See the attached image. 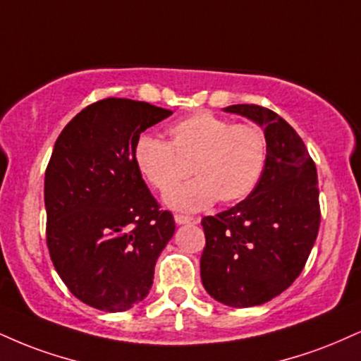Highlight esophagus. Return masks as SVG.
Instances as JSON below:
<instances>
[{
	"label": "esophagus",
	"mask_w": 361,
	"mask_h": 361,
	"mask_svg": "<svg viewBox=\"0 0 361 361\" xmlns=\"http://www.w3.org/2000/svg\"><path fill=\"white\" fill-rule=\"evenodd\" d=\"M175 222H176L178 225L198 224V219H193V216H186V215H175Z\"/></svg>",
	"instance_id": "34e87169"
}]
</instances>
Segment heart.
Here are the masks:
<instances>
[{"instance_id":"heart-1","label":"heart","mask_w":361,"mask_h":361,"mask_svg":"<svg viewBox=\"0 0 361 361\" xmlns=\"http://www.w3.org/2000/svg\"><path fill=\"white\" fill-rule=\"evenodd\" d=\"M169 142L142 134L134 145V163L145 180L167 192L189 174L197 176L164 195L178 212H198L216 200L232 205L254 193L267 166V137L257 124H232L198 111L168 126Z\"/></svg>"}]
</instances>
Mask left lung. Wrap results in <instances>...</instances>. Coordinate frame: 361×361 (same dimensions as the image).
Wrapping results in <instances>:
<instances>
[{
	"label": "left lung",
	"instance_id": "8db88e82",
	"mask_svg": "<svg viewBox=\"0 0 361 361\" xmlns=\"http://www.w3.org/2000/svg\"><path fill=\"white\" fill-rule=\"evenodd\" d=\"M224 111L264 129L267 166L250 197L202 220L200 276L222 305L260 306L288 289L310 257L321 220L318 173L302 139L276 112L255 104Z\"/></svg>",
	"mask_w": 361,
	"mask_h": 361
}]
</instances>
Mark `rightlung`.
<instances>
[{
	"label": "right lung",
	"mask_w": 361,
	"mask_h": 361,
	"mask_svg": "<svg viewBox=\"0 0 361 361\" xmlns=\"http://www.w3.org/2000/svg\"><path fill=\"white\" fill-rule=\"evenodd\" d=\"M173 112L109 97L63 128L45 171L47 245L71 293L101 311L131 310L149 294L175 220L134 163L141 133Z\"/></svg>",
	"instance_id": "1"
}]
</instances>
